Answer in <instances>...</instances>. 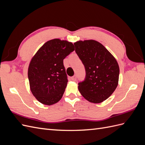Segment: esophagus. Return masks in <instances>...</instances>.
Masks as SVG:
<instances>
[{"instance_id": "esophagus-1", "label": "esophagus", "mask_w": 145, "mask_h": 145, "mask_svg": "<svg viewBox=\"0 0 145 145\" xmlns=\"http://www.w3.org/2000/svg\"><path fill=\"white\" fill-rule=\"evenodd\" d=\"M76 78H77V77L76 76H74L71 77V80H73V81H76Z\"/></svg>"}]
</instances>
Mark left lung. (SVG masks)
Wrapping results in <instances>:
<instances>
[{
    "instance_id": "obj_1",
    "label": "left lung",
    "mask_w": 145,
    "mask_h": 145,
    "mask_svg": "<svg viewBox=\"0 0 145 145\" xmlns=\"http://www.w3.org/2000/svg\"><path fill=\"white\" fill-rule=\"evenodd\" d=\"M74 45L86 71L84 81L78 84V90L89 102H103L118 85L120 70L116 59L97 41L80 40Z\"/></svg>"
}]
</instances>
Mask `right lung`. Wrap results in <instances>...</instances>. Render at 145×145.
<instances>
[{
  "label": "right lung",
  "mask_w": 145,
  "mask_h": 145,
  "mask_svg": "<svg viewBox=\"0 0 145 145\" xmlns=\"http://www.w3.org/2000/svg\"><path fill=\"white\" fill-rule=\"evenodd\" d=\"M74 50L71 42L54 39L43 44L33 56L28 76L30 89L39 102L51 105L62 99L68 82L63 59Z\"/></svg>",
  "instance_id": "right-lung-1"
}]
</instances>
